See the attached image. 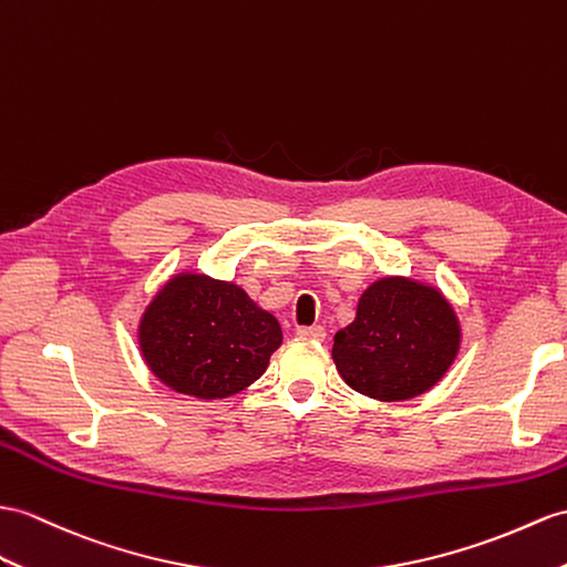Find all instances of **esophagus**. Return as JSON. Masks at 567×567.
I'll return each instance as SVG.
<instances>
[{
    "label": "esophagus",
    "instance_id": "obj_1",
    "mask_svg": "<svg viewBox=\"0 0 567 567\" xmlns=\"http://www.w3.org/2000/svg\"><path fill=\"white\" fill-rule=\"evenodd\" d=\"M298 337H300V339H310V341H324L327 331H324V327H320V324H315V327H300V329H298Z\"/></svg>",
    "mask_w": 567,
    "mask_h": 567
}]
</instances>
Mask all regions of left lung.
Segmentation results:
<instances>
[{
  "mask_svg": "<svg viewBox=\"0 0 567 567\" xmlns=\"http://www.w3.org/2000/svg\"><path fill=\"white\" fill-rule=\"evenodd\" d=\"M462 349V322L435 284L384 276L358 298L355 317L334 334L341 380L378 402L431 392Z\"/></svg>",
  "mask_w": 567,
  "mask_h": 567,
  "instance_id": "obj_1",
  "label": "left lung"
}]
</instances>
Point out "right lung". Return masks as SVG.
Wrapping results in <instances>:
<instances>
[{"instance_id":"obj_1","label":"right lung","mask_w":567,"mask_h":567,"mask_svg":"<svg viewBox=\"0 0 567 567\" xmlns=\"http://www.w3.org/2000/svg\"><path fill=\"white\" fill-rule=\"evenodd\" d=\"M281 341L279 320L243 286L189 269L171 274L136 322L142 361L154 378L204 402L250 388Z\"/></svg>"}]
</instances>
